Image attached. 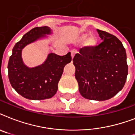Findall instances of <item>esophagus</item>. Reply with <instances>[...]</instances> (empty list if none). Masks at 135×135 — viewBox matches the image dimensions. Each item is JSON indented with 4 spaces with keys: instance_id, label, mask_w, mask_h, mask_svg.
Here are the masks:
<instances>
[{
    "instance_id": "obj_1",
    "label": "esophagus",
    "mask_w": 135,
    "mask_h": 135,
    "mask_svg": "<svg viewBox=\"0 0 135 135\" xmlns=\"http://www.w3.org/2000/svg\"><path fill=\"white\" fill-rule=\"evenodd\" d=\"M77 53H78V52H77L76 50L71 51V58H72V59L74 58V56H75V55H76V54H77Z\"/></svg>"
}]
</instances>
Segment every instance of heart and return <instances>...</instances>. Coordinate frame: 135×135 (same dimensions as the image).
Masks as SVG:
<instances>
[{"label":"heart","mask_w":135,"mask_h":135,"mask_svg":"<svg viewBox=\"0 0 135 135\" xmlns=\"http://www.w3.org/2000/svg\"><path fill=\"white\" fill-rule=\"evenodd\" d=\"M86 40V45L92 47H94L97 43V39L94 35H90V33H83L78 38L79 42H83Z\"/></svg>","instance_id":"heart-1"}]
</instances>
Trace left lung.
Listing matches in <instances>:
<instances>
[{"mask_svg": "<svg viewBox=\"0 0 135 135\" xmlns=\"http://www.w3.org/2000/svg\"><path fill=\"white\" fill-rule=\"evenodd\" d=\"M102 42L80 48L73 59L80 94L91 100L104 101L123 89L128 74L127 55L117 37L97 29Z\"/></svg>", "mask_w": 135, "mask_h": 135, "instance_id": "8db88e82", "label": "left lung"}]
</instances>
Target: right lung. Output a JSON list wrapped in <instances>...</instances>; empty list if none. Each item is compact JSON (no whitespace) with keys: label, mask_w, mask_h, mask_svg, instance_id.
Listing matches in <instances>:
<instances>
[{"label":"right lung","mask_w":135,"mask_h":135,"mask_svg":"<svg viewBox=\"0 0 135 135\" xmlns=\"http://www.w3.org/2000/svg\"><path fill=\"white\" fill-rule=\"evenodd\" d=\"M51 33L48 26L33 28L16 43L9 57L7 69L10 84L18 94L28 99L42 100L52 97L58 89L64 68L71 61L70 52L64 56L50 53L41 65L29 68L24 64L22 49Z\"/></svg>","instance_id":"obj_1"}]
</instances>
